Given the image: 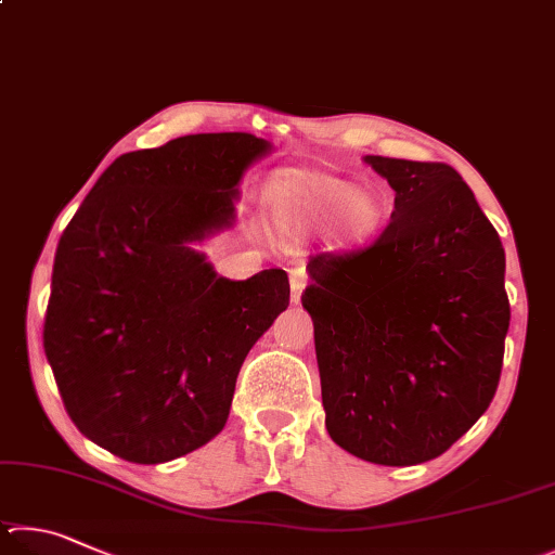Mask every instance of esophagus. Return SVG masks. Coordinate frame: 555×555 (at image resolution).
Wrapping results in <instances>:
<instances>
[{
  "label": "esophagus",
  "instance_id": "esophagus-1",
  "mask_svg": "<svg viewBox=\"0 0 555 555\" xmlns=\"http://www.w3.org/2000/svg\"><path fill=\"white\" fill-rule=\"evenodd\" d=\"M305 287H307V270L305 266H295L289 270V297H293L295 305H299V299H302Z\"/></svg>",
  "mask_w": 555,
  "mask_h": 555
}]
</instances>
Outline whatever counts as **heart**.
I'll use <instances>...</instances> for the list:
<instances>
[{
    "mask_svg": "<svg viewBox=\"0 0 555 555\" xmlns=\"http://www.w3.org/2000/svg\"><path fill=\"white\" fill-rule=\"evenodd\" d=\"M275 217L293 229L317 231L328 223L338 248L367 246L383 229L385 207L377 194L324 172L287 170L270 182Z\"/></svg>",
    "mask_w": 555,
    "mask_h": 555,
    "instance_id": "heart-1",
    "label": "heart"
}]
</instances>
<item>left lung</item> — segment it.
Returning <instances> with one entry per match:
<instances>
[{
    "label": "left lung",
    "instance_id": "obj_1",
    "mask_svg": "<svg viewBox=\"0 0 555 555\" xmlns=\"http://www.w3.org/2000/svg\"><path fill=\"white\" fill-rule=\"evenodd\" d=\"M365 163L395 190L390 223L371 248L309 258L302 307L328 436L367 463L416 465L449 451L498 390L504 248L451 165Z\"/></svg>",
    "mask_w": 555,
    "mask_h": 555
}]
</instances>
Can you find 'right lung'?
<instances>
[{
  "label": "right lung",
  "mask_w": 555,
  "mask_h": 555,
  "mask_svg": "<svg viewBox=\"0 0 555 555\" xmlns=\"http://www.w3.org/2000/svg\"><path fill=\"white\" fill-rule=\"evenodd\" d=\"M270 151L250 133H192L124 153L57 241L43 348L67 414L104 451L155 465L227 424L289 280L221 278L197 246L233 227L243 172Z\"/></svg>",
  "instance_id": "obj_1"
}]
</instances>
